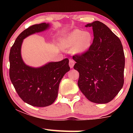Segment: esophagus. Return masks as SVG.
Returning a JSON list of instances; mask_svg holds the SVG:
<instances>
[{
	"mask_svg": "<svg viewBox=\"0 0 133 133\" xmlns=\"http://www.w3.org/2000/svg\"><path fill=\"white\" fill-rule=\"evenodd\" d=\"M74 64H75V62L73 59H69V66L71 68H72L74 67Z\"/></svg>",
	"mask_w": 133,
	"mask_h": 133,
	"instance_id": "obj_1",
	"label": "esophagus"
}]
</instances>
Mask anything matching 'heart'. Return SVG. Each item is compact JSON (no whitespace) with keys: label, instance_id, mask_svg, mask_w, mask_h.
Listing matches in <instances>:
<instances>
[{"label":"heart","instance_id":"b5f03b06","mask_svg":"<svg viewBox=\"0 0 133 133\" xmlns=\"http://www.w3.org/2000/svg\"><path fill=\"white\" fill-rule=\"evenodd\" d=\"M93 41V36L90 32L75 29L69 32L61 39L62 47L72 49L77 54H81L88 51Z\"/></svg>","mask_w":133,"mask_h":133}]
</instances>
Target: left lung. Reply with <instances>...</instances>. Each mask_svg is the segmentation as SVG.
<instances>
[{
    "label": "left lung",
    "mask_w": 133,
    "mask_h": 133,
    "mask_svg": "<svg viewBox=\"0 0 133 133\" xmlns=\"http://www.w3.org/2000/svg\"><path fill=\"white\" fill-rule=\"evenodd\" d=\"M92 27L94 39L89 49L73 56L74 69L79 73L77 84L90 101L106 104L112 101L124 84L125 57L118 37L99 21Z\"/></svg>",
    "instance_id": "left-lung-1"
}]
</instances>
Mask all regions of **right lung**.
I'll return each mask as SVG.
<instances>
[{"label":"right lung","instance_id":"right-lung-1","mask_svg":"<svg viewBox=\"0 0 133 133\" xmlns=\"http://www.w3.org/2000/svg\"><path fill=\"white\" fill-rule=\"evenodd\" d=\"M49 27V24L41 23L24 30L17 37L9 54L10 81L19 97L33 106L45 107L54 103L57 97L59 83L70 70L68 58L37 68L28 66L23 61L21 46L24 39Z\"/></svg>","mask_w":133,"mask_h":133}]
</instances>
